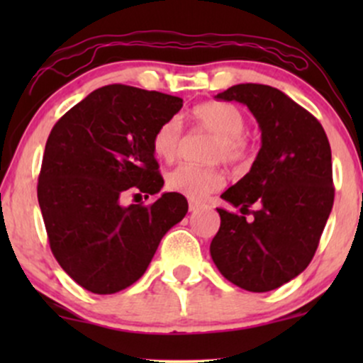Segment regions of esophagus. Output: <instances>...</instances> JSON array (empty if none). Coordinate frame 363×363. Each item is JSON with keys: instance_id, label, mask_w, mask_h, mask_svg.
I'll return each instance as SVG.
<instances>
[{"instance_id": "esophagus-1", "label": "esophagus", "mask_w": 363, "mask_h": 363, "mask_svg": "<svg viewBox=\"0 0 363 363\" xmlns=\"http://www.w3.org/2000/svg\"><path fill=\"white\" fill-rule=\"evenodd\" d=\"M201 206H203L201 203H198V201H189V211L199 210V208H201Z\"/></svg>"}]
</instances>
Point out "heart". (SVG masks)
<instances>
[{"label": "heart", "instance_id": "obj_1", "mask_svg": "<svg viewBox=\"0 0 363 363\" xmlns=\"http://www.w3.org/2000/svg\"><path fill=\"white\" fill-rule=\"evenodd\" d=\"M191 119L199 129L216 136L208 160L225 162L230 165H242L251 157V145L245 140L244 131L247 121L242 111L232 104L205 102L191 111ZM182 129L177 119H169L157 129L152 140L153 153L165 162H172L181 150ZM225 174L218 167H199L181 164L167 174V187L174 193L199 201L208 194L222 189Z\"/></svg>", "mask_w": 363, "mask_h": 363}]
</instances>
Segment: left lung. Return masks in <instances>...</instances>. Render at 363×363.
I'll return each instance as SVG.
<instances>
[{
  "label": "left lung",
  "mask_w": 363,
  "mask_h": 363,
  "mask_svg": "<svg viewBox=\"0 0 363 363\" xmlns=\"http://www.w3.org/2000/svg\"><path fill=\"white\" fill-rule=\"evenodd\" d=\"M245 104L261 128L251 170L222 194L240 213L216 208L220 228L210 245L218 272L249 291H269L309 266L335 201L331 147L309 111L281 90L240 83L216 95ZM258 210L245 220L248 206Z\"/></svg>",
  "instance_id": "obj_1"
}]
</instances>
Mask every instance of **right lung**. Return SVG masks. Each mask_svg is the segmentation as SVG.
<instances>
[{
	"label": "right lung",
	"mask_w": 363,
	"mask_h": 363,
	"mask_svg": "<svg viewBox=\"0 0 363 363\" xmlns=\"http://www.w3.org/2000/svg\"><path fill=\"white\" fill-rule=\"evenodd\" d=\"M181 107L174 95L116 83L54 124L37 198L54 257L91 294H116L140 280L162 237L187 213L179 193L152 205L119 203L129 189L147 198L162 189L152 140Z\"/></svg>",
	"instance_id": "1"
}]
</instances>
